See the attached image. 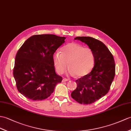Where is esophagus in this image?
Here are the masks:
<instances>
[{"instance_id": "obj_1", "label": "esophagus", "mask_w": 131, "mask_h": 131, "mask_svg": "<svg viewBox=\"0 0 131 131\" xmlns=\"http://www.w3.org/2000/svg\"><path fill=\"white\" fill-rule=\"evenodd\" d=\"M70 79H66V78H63L62 79V82H65V81H69Z\"/></svg>"}]
</instances>
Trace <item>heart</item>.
<instances>
[{"mask_svg": "<svg viewBox=\"0 0 131 131\" xmlns=\"http://www.w3.org/2000/svg\"><path fill=\"white\" fill-rule=\"evenodd\" d=\"M61 52H55L52 56L53 64L59 74L63 73L68 65L69 74L78 77H84L92 70L94 55L91 48L72 42L65 46Z\"/></svg>", "mask_w": 131, "mask_h": 131, "instance_id": "1", "label": "heart"}]
</instances>
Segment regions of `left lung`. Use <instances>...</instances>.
I'll return each instance as SVG.
<instances>
[{"label": "left lung", "mask_w": 131, "mask_h": 131, "mask_svg": "<svg viewBox=\"0 0 131 131\" xmlns=\"http://www.w3.org/2000/svg\"><path fill=\"white\" fill-rule=\"evenodd\" d=\"M92 50L94 66L89 74L76 80L77 88L71 93L72 98L80 104H90L109 92L115 76L113 56L107 47L98 39L90 37H77Z\"/></svg>", "instance_id": "left-lung-1"}]
</instances>
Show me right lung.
I'll return each instance as SVG.
<instances>
[{"instance_id":"1","label":"right lung","mask_w":131,"mask_h":131,"mask_svg":"<svg viewBox=\"0 0 131 131\" xmlns=\"http://www.w3.org/2000/svg\"><path fill=\"white\" fill-rule=\"evenodd\" d=\"M65 39L54 35H33L17 52L13 76L18 90L27 98L36 101L46 99L61 83L52 56Z\"/></svg>"}]
</instances>
